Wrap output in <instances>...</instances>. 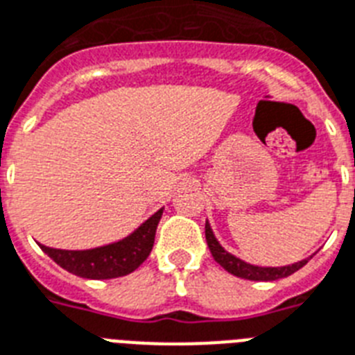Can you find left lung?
I'll list each match as a JSON object with an SVG mask.
<instances>
[{
  "instance_id": "left-lung-1",
  "label": "left lung",
  "mask_w": 355,
  "mask_h": 355,
  "mask_svg": "<svg viewBox=\"0 0 355 355\" xmlns=\"http://www.w3.org/2000/svg\"><path fill=\"white\" fill-rule=\"evenodd\" d=\"M206 241L207 246H209V252H211L213 259L220 264V266L230 272L235 277L248 279V281H277V279L288 277L292 275L297 270H301L304 264L308 262V259L304 261H299L295 264H288V266H277V268H266V266H255V264H250V262H244L243 259L235 257L230 252H226L218 241L215 239L211 232V226L206 223Z\"/></svg>"
}]
</instances>
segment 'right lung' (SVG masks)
<instances>
[{
  "mask_svg": "<svg viewBox=\"0 0 355 355\" xmlns=\"http://www.w3.org/2000/svg\"><path fill=\"white\" fill-rule=\"evenodd\" d=\"M162 209L118 243L107 246L93 248V250H56V248L42 246V250L53 259L56 264L83 279H114L123 277L135 272L146 259L155 244V233L162 217Z\"/></svg>",
  "mask_w": 355,
  "mask_h": 355,
  "instance_id": "obj_1",
  "label": "right lung"
}]
</instances>
